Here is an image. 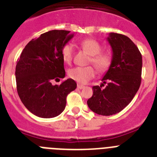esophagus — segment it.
<instances>
[{
    "mask_svg": "<svg viewBox=\"0 0 157 157\" xmlns=\"http://www.w3.org/2000/svg\"><path fill=\"white\" fill-rule=\"evenodd\" d=\"M77 87L78 88V89H82V88H84L85 86H84L83 85H82V84H78Z\"/></svg>",
    "mask_w": 157,
    "mask_h": 157,
    "instance_id": "esophagus-1",
    "label": "esophagus"
}]
</instances>
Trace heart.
Segmentation results:
<instances>
[{"instance_id":"1","label":"heart","mask_w":157,"mask_h":157,"mask_svg":"<svg viewBox=\"0 0 157 157\" xmlns=\"http://www.w3.org/2000/svg\"><path fill=\"white\" fill-rule=\"evenodd\" d=\"M84 51L90 55L88 63H92L99 73H105L110 68L113 63V56L110 53L101 52V46L98 41L93 39H86L79 44ZM61 55L63 61L67 63L71 62L73 57V46L71 44H65L62 48ZM95 75V70L92 66L75 67L68 71L71 78L80 83H86L91 79Z\"/></svg>"}]
</instances>
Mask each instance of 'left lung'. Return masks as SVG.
Masks as SVG:
<instances>
[{
  "mask_svg": "<svg viewBox=\"0 0 157 157\" xmlns=\"http://www.w3.org/2000/svg\"><path fill=\"white\" fill-rule=\"evenodd\" d=\"M113 51V63L103 83L93 86V95L87 105L95 113L116 114L130 103L141 82L142 56L138 48L124 35L111 33L107 37ZM104 84L107 86L101 88Z\"/></svg>",
  "mask_w": 157,
  "mask_h": 157,
  "instance_id": "left-lung-1",
  "label": "left lung"
}]
</instances>
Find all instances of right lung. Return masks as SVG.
<instances>
[{
  "instance_id": "right-lung-1",
  "label": "right lung",
  "mask_w": 157,
  "mask_h": 157,
  "mask_svg": "<svg viewBox=\"0 0 157 157\" xmlns=\"http://www.w3.org/2000/svg\"><path fill=\"white\" fill-rule=\"evenodd\" d=\"M69 31L52 30L33 39L24 48L16 66L17 90L27 109L37 117L51 118L64 110L68 94L77 87L68 78L59 85L53 80L65 77L63 47L73 38Z\"/></svg>"
}]
</instances>
